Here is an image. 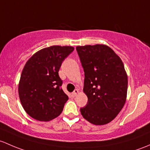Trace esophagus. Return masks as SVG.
<instances>
[{"mask_svg":"<svg viewBox=\"0 0 150 150\" xmlns=\"http://www.w3.org/2000/svg\"><path fill=\"white\" fill-rule=\"evenodd\" d=\"M78 93H79V90H78V89H75V90L73 92H72V95H73L74 97H75V96H76V95Z\"/></svg>","mask_w":150,"mask_h":150,"instance_id":"obj_1","label":"esophagus"}]
</instances>
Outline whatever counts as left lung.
<instances>
[{
	"instance_id": "obj_1",
	"label": "left lung",
	"mask_w": 150,
	"mask_h": 150,
	"mask_svg": "<svg viewBox=\"0 0 150 150\" xmlns=\"http://www.w3.org/2000/svg\"><path fill=\"white\" fill-rule=\"evenodd\" d=\"M76 50L85 76L83 91L88 98L81 114L92 124H107L126 103L128 76L124 66L105 45L77 46Z\"/></svg>"
}]
</instances>
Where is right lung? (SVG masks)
<instances>
[{"instance_id":"1","label":"right lung","mask_w":150,"mask_h":150,"mask_svg":"<svg viewBox=\"0 0 150 150\" xmlns=\"http://www.w3.org/2000/svg\"><path fill=\"white\" fill-rule=\"evenodd\" d=\"M71 46L53 45L35 52L27 61L18 83L24 110L34 119L50 121L62 112L69 97L64 93L58 71Z\"/></svg>"}]
</instances>
